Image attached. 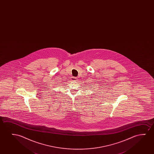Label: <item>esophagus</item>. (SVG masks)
I'll return each mask as SVG.
<instances>
[{
	"label": "esophagus",
	"mask_w": 154,
	"mask_h": 154,
	"mask_svg": "<svg viewBox=\"0 0 154 154\" xmlns=\"http://www.w3.org/2000/svg\"><path fill=\"white\" fill-rule=\"evenodd\" d=\"M71 80H72V81H75H75H77V79L76 77H71Z\"/></svg>",
	"instance_id": "obj_1"
}]
</instances>
